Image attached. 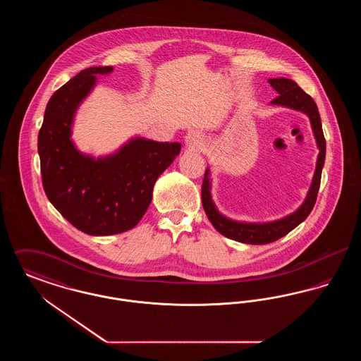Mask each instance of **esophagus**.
<instances>
[{
    "instance_id": "1",
    "label": "esophagus",
    "mask_w": 361,
    "mask_h": 361,
    "mask_svg": "<svg viewBox=\"0 0 361 361\" xmlns=\"http://www.w3.org/2000/svg\"><path fill=\"white\" fill-rule=\"evenodd\" d=\"M185 142L189 147L199 150L203 146V137L197 133V131H190L185 137Z\"/></svg>"
}]
</instances>
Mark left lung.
<instances>
[{
  "instance_id": "8db88e82",
  "label": "left lung",
  "mask_w": 361,
  "mask_h": 361,
  "mask_svg": "<svg viewBox=\"0 0 361 361\" xmlns=\"http://www.w3.org/2000/svg\"><path fill=\"white\" fill-rule=\"evenodd\" d=\"M268 82L279 93L275 100H272L274 105H284L309 115L311 127L317 139V145L319 147V155L317 159V168L314 173L312 184L310 187L305 203L291 215L269 224H240V222L230 221L224 218V215H221L211 199L209 169L207 168L203 184H202V202H203V208L206 211L207 218L221 234H224V237L230 240H238L242 243H250V245H265V243L277 240L284 237L286 234H288L298 224H302L309 216L311 209L314 208V204L317 202L322 168H324L325 155H326V140L324 137L318 106L311 99V96H309L300 86H298L295 81L288 78H272Z\"/></svg>"
}]
</instances>
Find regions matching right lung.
<instances>
[{
  "instance_id": "obj_1",
  "label": "right lung",
  "mask_w": 361,
  "mask_h": 361,
  "mask_svg": "<svg viewBox=\"0 0 361 361\" xmlns=\"http://www.w3.org/2000/svg\"><path fill=\"white\" fill-rule=\"evenodd\" d=\"M112 66L89 68L61 86L46 106L37 137L43 188L61 215L89 235H112L137 226L153 187L181 150L177 142L137 137L115 154L93 159L73 145L77 106Z\"/></svg>"
}]
</instances>
